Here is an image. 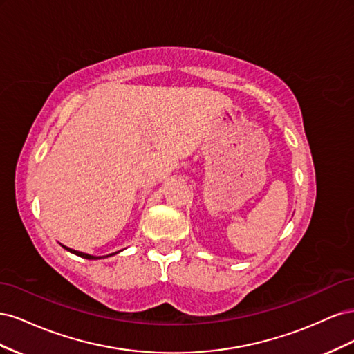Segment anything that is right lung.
Wrapping results in <instances>:
<instances>
[{
	"label": "right lung",
	"mask_w": 354,
	"mask_h": 354,
	"mask_svg": "<svg viewBox=\"0 0 354 354\" xmlns=\"http://www.w3.org/2000/svg\"><path fill=\"white\" fill-rule=\"evenodd\" d=\"M62 245V243H60ZM63 248H65L66 251H69V252H72V254H75V255H78V257H82V259H87V260H100V259H106V257H111V255H115V254H118V252H121V251H118V252H113V254H109V255H104V257H95V255H90V254H85V252H81V251H75V250H72V248H68V246H65V245H62Z\"/></svg>",
	"instance_id": "1"
}]
</instances>
